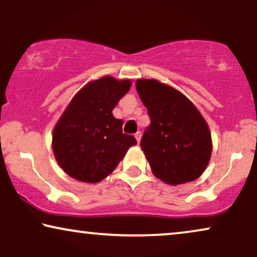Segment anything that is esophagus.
<instances>
[{
	"instance_id": "1",
	"label": "esophagus",
	"mask_w": 257,
	"mask_h": 257,
	"mask_svg": "<svg viewBox=\"0 0 257 257\" xmlns=\"http://www.w3.org/2000/svg\"><path fill=\"white\" fill-rule=\"evenodd\" d=\"M135 138L137 139V142H138V144H139L140 139H142V132H137L135 135Z\"/></svg>"
}]
</instances>
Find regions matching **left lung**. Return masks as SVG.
Listing matches in <instances>:
<instances>
[{
    "label": "left lung",
    "mask_w": 257,
    "mask_h": 257,
    "mask_svg": "<svg viewBox=\"0 0 257 257\" xmlns=\"http://www.w3.org/2000/svg\"><path fill=\"white\" fill-rule=\"evenodd\" d=\"M136 87L151 119L140 147L153 174L170 185L198 179L212 154L208 125L198 108L178 90L156 79H138Z\"/></svg>",
    "instance_id": "1"
}]
</instances>
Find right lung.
<instances>
[{"label":"right lung","mask_w":257,"mask_h":257,"mask_svg":"<svg viewBox=\"0 0 257 257\" xmlns=\"http://www.w3.org/2000/svg\"><path fill=\"white\" fill-rule=\"evenodd\" d=\"M131 80L110 76L86 84L70 101L52 135V150L62 170L79 181L99 182L118 166L135 137L122 133L112 114Z\"/></svg>","instance_id":"obj_1"}]
</instances>
